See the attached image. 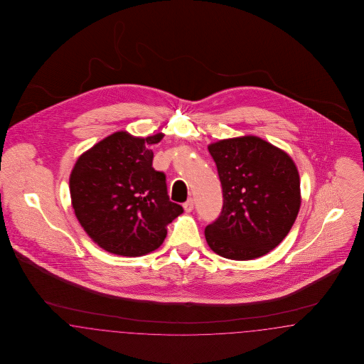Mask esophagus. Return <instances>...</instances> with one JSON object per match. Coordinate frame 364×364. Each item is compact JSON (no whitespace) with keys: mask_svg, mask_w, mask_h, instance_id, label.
<instances>
[{"mask_svg":"<svg viewBox=\"0 0 364 364\" xmlns=\"http://www.w3.org/2000/svg\"><path fill=\"white\" fill-rule=\"evenodd\" d=\"M183 208H184V210H186V211H188V213H190V211H192V210H193V199H192V198H190V199H188V200H187V202H186V203L183 205Z\"/></svg>","mask_w":364,"mask_h":364,"instance_id":"esophagus-1","label":"esophagus"}]
</instances>
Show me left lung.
<instances>
[{"mask_svg":"<svg viewBox=\"0 0 364 364\" xmlns=\"http://www.w3.org/2000/svg\"><path fill=\"white\" fill-rule=\"evenodd\" d=\"M224 205L205 229L218 255L250 260L277 247L300 208V178L292 158L258 136L225 139L208 146Z\"/></svg>","mask_w":364,"mask_h":364,"instance_id":"left-lung-1","label":"left lung"}]
</instances>
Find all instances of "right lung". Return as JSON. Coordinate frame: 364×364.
<instances>
[{"label": "right lung", "mask_w": 364, "mask_h": 364, "mask_svg": "<svg viewBox=\"0 0 364 364\" xmlns=\"http://www.w3.org/2000/svg\"><path fill=\"white\" fill-rule=\"evenodd\" d=\"M116 132L79 156L70 173L72 208L87 235L105 251L141 257L166 237V225L184 210L169 200L166 176L153 168L149 144Z\"/></svg>", "instance_id": "right-lung-1"}]
</instances>
